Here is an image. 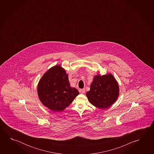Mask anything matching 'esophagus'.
Here are the masks:
<instances>
[{"label": "esophagus", "instance_id": "34e87169", "mask_svg": "<svg viewBox=\"0 0 154 154\" xmlns=\"http://www.w3.org/2000/svg\"><path fill=\"white\" fill-rule=\"evenodd\" d=\"M79 93H85V89H79Z\"/></svg>", "mask_w": 154, "mask_h": 154}]
</instances>
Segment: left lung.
Listing matches in <instances>:
<instances>
[{
    "mask_svg": "<svg viewBox=\"0 0 154 154\" xmlns=\"http://www.w3.org/2000/svg\"><path fill=\"white\" fill-rule=\"evenodd\" d=\"M118 84L111 74L95 76L87 92L90 103L99 109H106L116 101L119 96Z\"/></svg>",
    "mask_w": 154,
    "mask_h": 154,
    "instance_id": "1",
    "label": "left lung"
}]
</instances>
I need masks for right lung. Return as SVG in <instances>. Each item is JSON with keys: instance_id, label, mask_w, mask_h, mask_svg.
<instances>
[{"instance_id": "obj_1", "label": "right lung", "mask_w": 154, "mask_h": 154, "mask_svg": "<svg viewBox=\"0 0 154 154\" xmlns=\"http://www.w3.org/2000/svg\"><path fill=\"white\" fill-rule=\"evenodd\" d=\"M38 93L42 103L54 112L64 109L79 94L76 88L71 87L68 75L60 66L44 74L38 84Z\"/></svg>"}]
</instances>
